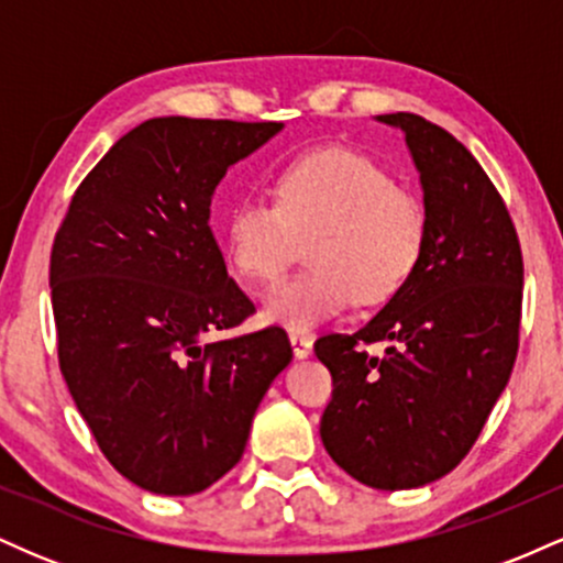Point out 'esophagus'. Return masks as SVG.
I'll use <instances>...</instances> for the list:
<instances>
[{"label": "esophagus", "instance_id": "esophagus-1", "mask_svg": "<svg viewBox=\"0 0 563 563\" xmlns=\"http://www.w3.org/2000/svg\"><path fill=\"white\" fill-rule=\"evenodd\" d=\"M290 346H294V354L299 360L312 354V339H309V335H303V333H290Z\"/></svg>", "mask_w": 563, "mask_h": 563}]
</instances>
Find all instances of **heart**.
Masks as SVG:
<instances>
[{
  "mask_svg": "<svg viewBox=\"0 0 563 563\" xmlns=\"http://www.w3.org/2000/svg\"><path fill=\"white\" fill-rule=\"evenodd\" d=\"M273 203L243 198L222 228V251L245 286L283 280L310 241L309 273L264 301V320L312 331L357 299L365 307L402 294L421 267L429 219L421 198L384 166L349 147H314L273 174Z\"/></svg>",
  "mask_w": 563,
  "mask_h": 563,
  "instance_id": "1",
  "label": "heart"
}]
</instances>
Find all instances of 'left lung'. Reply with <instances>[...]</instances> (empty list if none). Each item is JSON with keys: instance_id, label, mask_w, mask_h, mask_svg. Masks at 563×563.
I'll return each mask as SVG.
<instances>
[{"instance_id": "1", "label": "left lung", "mask_w": 563, "mask_h": 563, "mask_svg": "<svg viewBox=\"0 0 563 563\" xmlns=\"http://www.w3.org/2000/svg\"><path fill=\"white\" fill-rule=\"evenodd\" d=\"M405 132L429 219L416 277L357 333L322 335L333 376L320 421L328 455L376 489L450 474L482 434L519 349L525 262L500 192L466 145L416 113L378 115ZM390 344L380 358L365 343Z\"/></svg>"}]
</instances>
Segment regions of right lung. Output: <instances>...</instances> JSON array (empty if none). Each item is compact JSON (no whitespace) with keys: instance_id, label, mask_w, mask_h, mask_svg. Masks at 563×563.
<instances>
[{"instance_id":"right-lung-1","label":"right lung","mask_w":563,"mask_h":563,"mask_svg":"<svg viewBox=\"0 0 563 563\" xmlns=\"http://www.w3.org/2000/svg\"><path fill=\"white\" fill-rule=\"evenodd\" d=\"M277 121L164 115L126 132L74 192L49 256L57 360L102 455L137 487L196 495L241 461L294 357L254 314L209 228L211 196Z\"/></svg>"}]
</instances>
